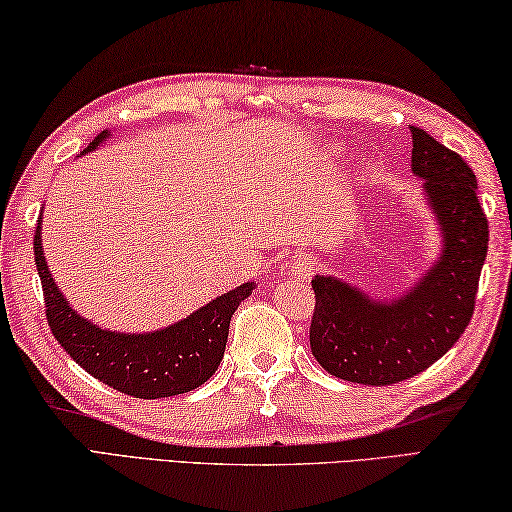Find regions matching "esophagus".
<instances>
[{
  "mask_svg": "<svg viewBox=\"0 0 512 512\" xmlns=\"http://www.w3.org/2000/svg\"><path fill=\"white\" fill-rule=\"evenodd\" d=\"M317 270V261L312 256H299L292 263V276L294 279H310Z\"/></svg>",
  "mask_w": 512,
  "mask_h": 512,
  "instance_id": "esophagus-1",
  "label": "esophagus"
}]
</instances>
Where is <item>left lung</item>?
<instances>
[{"label":"left lung","mask_w":512,"mask_h":512,"mask_svg":"<svg viewBox=\"0 0 512 512\" xmlns=\"http://www.w3.org/2000/svg\"><path fill=\"white\" fill-rule=\"evenodd\" d=\"M411 170L441 227L438 261L396 299H373L335 276H315L310 348L339 380L387 387L423 373L468 328L488 254L477 177L461 155L411 125Z\"/></svg>","instance_id":"8db88e82"}]
</instances>
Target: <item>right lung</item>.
Instances as JSON below:
<instances>
[{
	"mask_svg": "<svg viewBox=\"0 0 512 512\" xmlns=\"http://www.w3.org/2000/svg\"><path fill=\"white\" fill-rule=\"evenodd\" d=\"M105 139H110L107 130L98 134L85 152L96 150ZM33 249L47 321L58 344L96 380L143 400L168 398L202 387L222 362L231 315L256 290V283H242L186 319L152 333H114L80 317L62 297L44 261L42 215L35 227Z\"/></svg>",
	"mask_w": 512,
	"mask_h": 512,
	"instance_id": "add662e5",
	"label": "right lung"
}]
</instances>
